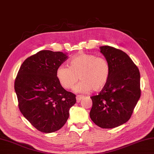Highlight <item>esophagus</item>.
Wrapping results in <instances>:
<instances>
[{
    "mask_svg": "<svg viewBox=\"0 0 154 154\" xmlns=\"http://www.w3.org/2000/svg\"><path fill=\"white\" fill-rule=\"evenodd\" d=\"M83 97V96H82V95H78L76 97V100H77V102H79L82 99Z\"/></svg>",
    "mask_w": 154,
    "mask_h": 154,
    "instance_id": "obj_1",
    "label": "esophagus"
}]
</instances>
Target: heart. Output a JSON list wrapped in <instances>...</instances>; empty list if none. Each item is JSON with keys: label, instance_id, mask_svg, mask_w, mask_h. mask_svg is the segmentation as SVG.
<instances>
[{"label": "heart", "instance_id": "b5f03b06", "mask_svg": "<svg viewBox=\"0 0 154 154\" xmlns=\"http://www.w3.org/2000/svg\"><path fill=\"white\" fill-rule=\"evenodd\" d=\"M110 65L105 58L90 54H80L69 60V66L60 65L56 75L63 88H73L79 79L82 80L75 88L78 93L99 91L107 83L110 77Z\"/></svg>", "mask_w": 154, "mask_h": 154}]
</instances>
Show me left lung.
<instances>
[{"instance_id":"8db88e82","label":"left lung","mask_w":154,"mask_h":154,"mask_svg":"<svg viewBox=\"0 0 154 154\" xmlns=\"http://www.w3.org/2000/svg\"><path fill=\"white\" fill-rule=\"evenodd\" d=\"M110 67L107 83L97 96L91 97L89 116L103 128L127 122L141 96L140 72L125 52L109 46L100 47Z\"/></svg>"}]
</instances>
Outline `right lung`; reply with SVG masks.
Wrapping results in <instances>:
<instances>
[{
	"label": "right lung",
	"instance_id": "add662e5",
	"mask_svg": "<svg viewBox=\"0 0 154 154\" xmlns=\"http://www.w3.org/2000/svg\"><path fill=\"white\" fill-rule=\"evenodd\" d=\"M66 53L41 50L22 64L15 81L19 108L38 131L55 132L66 123L75 95L64 89L56 75Z\"/></svg>",
	"mask_w": 154,
	"mask_h": 154
}]
</instances>
